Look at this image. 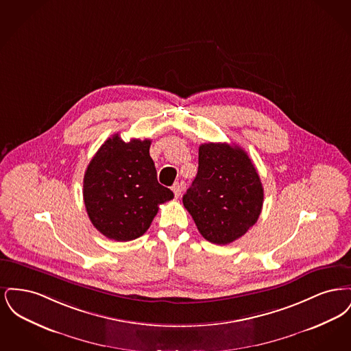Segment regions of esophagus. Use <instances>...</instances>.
<instances>
[{"mask_svg":"<svg viewBox=\"0 0 351 351\" xmlns=\"http://www.w3.org/2000/svg\"><path fill=\"white\" fill-rule=\"evenodd\" d=\"M182 191H183V186L180 183H175L172 185V192L175 193V197H180L182 195Z\"/></svg>","mask_w":351,"mask_h":351,"instance_id":"esophagus-1","label":"esophagus"}]
</instances>
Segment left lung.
Here are the masks:
<instances>
[{
	"instance_id": "1",
	"label": "left lung",
	"mask_w": 351,
	"mask_h": 351,
	"mask_svg": "<svg viewBox=\"0 0 351 351\" xmlns=\"http://www.w3.org/2000/svg\"><path fill=\"white\" fill-rule=\"evenodd\" d=\"M201 235L228 245L245 235L263 206V186L247 152L229 143H204L199 171L183 196Z\"/></svg>"
}]
</instances>
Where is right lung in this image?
Listing matches in <instances>:
<instances>
[{
  "label": "right lung",
  "instance_id": "right-lung-1",
  "mask_svg": "<svg viewBox=\"0 0 351 351\" xmlns=\"http://www.w3.org/2000/svg\"><path fill=\"white\" fill-rule=\"evenodd\" d=\"M150 139L123 142L119 134L108 138L89 162L83 196L88 217L109 239L133 241L143 235L159 210L173 199L158 183L150 156Z\"/></svg>",
  "mask_w": 351,
  "mask_h": 351
}]
</instances>
